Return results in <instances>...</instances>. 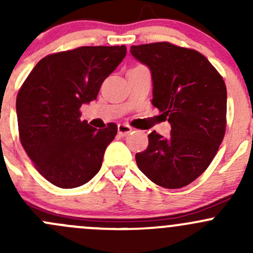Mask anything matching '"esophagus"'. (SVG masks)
I'll use <instances>...</instances> for the list:
<instances>
[{
	"label": "esophagus",
	"instance_id": "obj_1",
	"mask_svg": "<svg viewBox=\"0 0 253 253\" xmlns=\"http://www.w3.org/2000/svg\"><path fill=\"white\" fill-rule=\"evenodd\" d=\"M117 131H119L120 136H126V134L131 133L132 127L128 126L126 124H119L117 125Z\"/></svg>",
	"mask_w": 253,
	"mask_h": 253
}]
</instances>
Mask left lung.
<instances>
[{"label":"left lung","mask_w":253,"mask_h":253,"mask_svg":"<svg viewBox=\"0 0 253 253\" xmlns=\"http://www.w3.org/2000/svg\"><path fill=\"white\" fill-rule=\"evenodd\" d=\"M131 53L152 73V104L171 125L164 138L153 131L136 154L139 170L157 185L181 188L209 167L226 127V86L211 63L192 48L170 42L134 45Z\"/></svg>","instance_id":"obj_1"}]
</instances>
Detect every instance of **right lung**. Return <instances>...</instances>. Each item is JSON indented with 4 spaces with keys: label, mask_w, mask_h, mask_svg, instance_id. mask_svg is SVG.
I'll use <instances>...</instances> for the list:
<instances>
[{
    "label": "right lung",
    "mask_w": 253,
    "mask_h": 253,
    "mask_svg": "<svg viewBox=\"0 0 253 253\" xmlns=\"http://www.w3.org/2000/svg\"><path fill=\"white\" fill-rule=\"evenodd\" d=\"M126 46H82L51 53L37 63L17 95L19 138L35 168L52 185L75 188L94 177L117 133L96 129L81 106L95 100L100 86L126 56Z\"/></svg>",
    "instance_id": "obj_1"
}]
</instances>
